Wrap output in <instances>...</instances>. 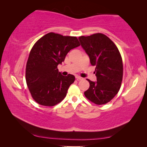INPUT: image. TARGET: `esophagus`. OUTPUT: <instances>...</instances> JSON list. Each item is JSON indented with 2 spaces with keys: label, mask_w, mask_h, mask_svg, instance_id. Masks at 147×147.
Wrapping results in <instances>:
<instances>
[{
  "label": "esophagus",
  "mask_w": 147,
  "mask_h": 147,
  "mask_svg": "<svg viewBox=\"0 0 147 147\" xmlns=\"http://www.w3.org/2000/svg\"><path fill=\"white\" fill-rule=\"evenodd\" d=\"M76 79H77V80H82L83 79H82V77H79V76H77V77H76Z\"/></svg>",
  "instance_id": "1"
}]
</instances>
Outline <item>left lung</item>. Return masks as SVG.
<instances>
[{"label": "left lung", "mask_w": 147, "mask_h": 147, "mask_svg": "<svg viewBox=\"0 0 147 147\" xmlns=\"http://www.w3.org/2000/svg\"><path fill=\"white\" fill-rule=\"evenodd\" d=\"M79 40L91 65L96 66L97 81L87 79L90 87L84 92L85 96L97 105L109 102L119 92L123 79V61L118 49L107 36L101 33L82 36Z\"/></svg>", "instance_id": "left-lung-1"}]
</instances>
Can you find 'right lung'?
Listing matches in <instances>:
<instances>
[{
    "label": "right lung",
    "mask_w": 147,
    "mask_h": 147,
    "mask_svg": "<svg viewBox=\"0 0 147 147\" xmlns=\"http://www.w3.org/2000/svg\"><path fill=\"white\" fill-rule=\"evenodd\" d=\"M80 45L77 37L49 32L32 47L26 63V80L31 96L37 103L53 106L67 95L75 76H63L57 66L71 49Z\"/></svg>",
    "instance_id": "obj_1"
}]
</instances>
